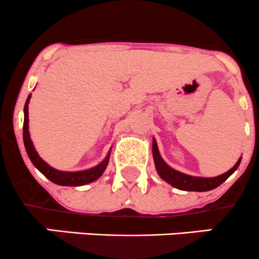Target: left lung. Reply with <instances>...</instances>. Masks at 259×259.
<instances>
[{
	"label": "left lung",
	"mask_w": 259,
	"mask_h": 259,
	"mask_svg": "<svg viewBox=\"0 0 259 259\" xmlns=\"http://www.w3.org/2000/svg\"><path fill=\"white\" fill-rule=\"evenodd\" d=\"M152 156H154L155 161V167H156L157 174L160 175V178L165 180L166 182L171 185V186L176 187L179 190H184V191H197V192H203V191H209V190L216 189L217 186L225 182L226 180L230 178L241 164V157L238 159V161L236 162V165L233 166L231 170H228L227 172L222 174V175L216 176V178H196V176H190L186 174H182L180 171L175 170V168L170 167L166 162L162 160L161 155H160L159 149H157V144L155 139H152Z\"/></svg>",
	"instance_id": "1"
}]
</instances>
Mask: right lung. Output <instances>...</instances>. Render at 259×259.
<instances>
[{"label":"right lung","instance_id":"1","mask_svg":"<svg viewBox=\"0 0 259 259\" xmlns=\"http://www.w3.org/2000/svg\"><path fill=\"white\" fill-rule=\"evenodd\" d=\"M31 99V94L28 95L24 104V121H23V141L24 148H26L27 154H28L29 160L32 161L38 170L43 174L48 180L57 185H62V186H81V185H87L89 182H93L97 179H99L103 175V172L107 168L109 162V156H110V151L108 152L107 157L104 161L100 162L99 165L94 166V167L89 168V170L83 171H75V172H67V171H59L53 168L46 161H43L39 157L38 152L34 149L33 144H32L31 137H29L28 132V103Z\"/></svg>","mask_w":259,"mask_h":259}]
</instances>
